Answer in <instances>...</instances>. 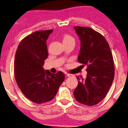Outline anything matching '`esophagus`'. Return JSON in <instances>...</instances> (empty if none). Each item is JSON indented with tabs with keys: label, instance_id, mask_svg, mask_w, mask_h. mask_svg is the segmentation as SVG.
<instances>
[{
	"label": "esophagus",
	"instance_id": "1",
	"mask_svg": "<svg viewBox=\"0 0 128 128\" xmlns=\"http://www.w3.org/2000/svg\"><path fill=\"white\" fill-rule=\"evenodd\" d=\"M66 76H72V74H68V73H66Z\"/></svg>",
	"mask_w": 128,
	"mask_h": 128
}]
</instances>
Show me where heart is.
<instances>
[{
    "instance_id": "b5f03b06",
    "label": "heart",
    "mask_w": 128,
    "mask_h": 128,
    "mask_svg": "<svg viewBox=\"0 0 128 128\" xmlns=\"http://www.w3.org/2000/svg\"><path fill=\"white\" fill-rule=\"evenodd\" d=\"M71 40H74L71 36L68 34H65L63 37V42H66V41H69Z\"/></svg>"
}]
</instances>
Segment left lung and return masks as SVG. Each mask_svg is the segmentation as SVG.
Instances as JSON below:
<instances>
[{
    "instance_id": "8db88e82",
    "label": "left lung",
    "mask_w": 128,
    "mask_h": 128,
    "mask_svg": "<svg viewBox=\"0 0 128 128\" xmlns=\"http://www.w3.org/2000/svg\"><path fill=\"white\" fill-rule=\"evenodd\" d=\"M81 41L78 57L80 63L86 65V79L76 76L78 84L74 91L80 103L93 106L101 102L114 81L115 68L110 46L104 37L87 27H74Z\"/></svg>"
}]
</instances>
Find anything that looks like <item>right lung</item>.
Instances as JSON below:
<instances>
[{
    "instance_id": "add662e5",
    "label": "right lung",
    "mask_w": 128,
    "mask_h": 128,
    "mask_svg": "<svg viewBox=\"0 0 128 128\" xmlns=\"http://www.w3.org/2000/svg\"><path fill=\"white\" fill-rule=\"evenodd\" d=\"M53 30L34 32L20 42L14 60L15 79L22 92L33 102L51 101L64 81V73L44 70V60L48 57L46 41Z\"/></svg>"
}]
</instances>
